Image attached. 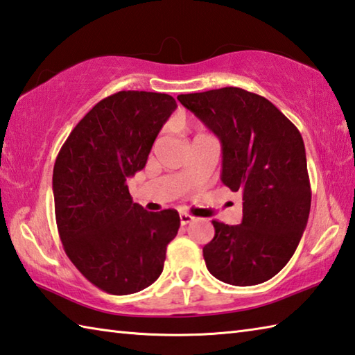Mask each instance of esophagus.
I'll use <instances>...</instances> for the list:
<instances>
[{"label":"esophagus","mask_w":355,"mask_h":355,"mask_svg":"<svg viewBox=\"0 0 355 355\" xmlns=\"http://www.w3.org/2000/svg\"><path fill=\"white\" fill-rule=\"evenodd\" d=\"M192 220H194V217L188 214V212H182V214H180V223H182V225H188Z\"/></svg>","instance_id":"1"}]
</instances>
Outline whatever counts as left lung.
<instances>
[{
  "mask_svg": "<svg viewBox=\"0 0 355 355\" xmlns=\"http://www.w3.org/2000/svg\"><path fill=\"white\" fill-rule=\"evenodd\" d=\"M222 144V182L242 194V223L212 220L206 268L231 286L273 278L293 256L311 211L304 141L268 99L237 87L180 94Z\"/></svg>",
  "mask_w": 355,
  "mask_h": 355,
  "instance_id": "obj_1",
  "label": "left lung"
}]
</instances>
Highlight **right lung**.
<instances>
[{"label": "right lung", "mask_w": 355, "mask_h": 355, "mask_svg": "<svg viewBox=\"0 0 355 355\" xmlns=\"http://www.w3.org/2000/svg\"><path fill=\"white\" fill-rule=\"evenodd\" d=\"M175 108L164 93H114L83 116L57 155L53 192L60 241L76 268L107 293L130 295L153 284L178 233L175 209L146 211L125 183L146 166Z\"/></svg>", "instance_id": "obj_1"}]
</instances>
